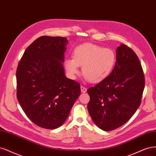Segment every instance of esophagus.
<instances>
[{
	"label": "esophagus",
	"instance_id": "34e87169",
	"mask_svg": "<svg viewBox=\"0 0 156 156\" xmlns=\"http://www.w3.org/2000/svg\"><path fill=\"white\" fill-rule=\"evenodd\" d=\"M80 88H81V92L82 93H85V92L87 91V88L82 86V85L81 87H80Z\"/></svg>",
	"mask_w": 156,
	"mask_h": 156
}]
</instances>
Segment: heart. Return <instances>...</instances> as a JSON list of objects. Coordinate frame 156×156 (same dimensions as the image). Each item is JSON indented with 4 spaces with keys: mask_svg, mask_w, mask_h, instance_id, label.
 Here are the masks:
<instances>
[{
    "mask_svg": "<svg viewBox=\"0 0 156 156\" xmlns=\"http://www.w3.org/2000/svg\"><path fill=\"white\" fill-rule=\"evenodd\" d=\"M116 62V53L113 49L87 43L74 49L73 59H67L65 67L72 78H75L79 73L78 66L82 67V73L85 78L97 83L109 76Z\"/></svg>",
    "mask_w": 156,
    "mask_h": 156,
    "instance_id": "1",
    "label": "heart"
}]
</instances>
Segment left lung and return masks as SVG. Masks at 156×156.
<instances>
[{
  "label": "left lung",
  "instance_id": "1",
  "mask_svg": "<svg viewBox=\"0 0 156 156\" xmlns=\"http://www.w3.org/2000/svg\"><path fill=\"white\" fill-rule=\"evenodd\" d=\"M116 54L109 76L87 89L89 115L104 131L117 129L131 119L141 102L144 88V75L136 54L122 44Z\"/></svg>",
  "mask_w": 156,
  "mask_h": 156
}]
</instances>
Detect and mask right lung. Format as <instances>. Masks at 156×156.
<instances>
[{
  "instance_id": "1",
  "label": "right lung",
  "mask_w": 156,
  "mask_h": 156,
  "mask_svg": "<svg viewBox=\"0 0 156 156\" xmlns=\"http://www.w3.org/2000/svg\"><path fill=\"white\" fill-rule=\"evenodd\" d=\"M68 40L39 37L27 48L18 64L17 98L32 121L56 129L67 119L81 90L78 82L65 75L64 52Z\"/></svg>"
}]
</instances>
